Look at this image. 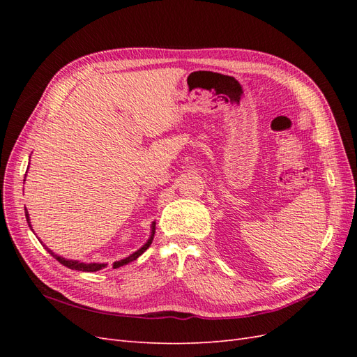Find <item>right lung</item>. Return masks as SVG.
<instances>
[{"label":"right lung","instance_id":"right-lung-1","mask_svg":"<svg viewBox=\"0 0 357 357\" xmlns=\"http://www.w3.org/2000/svg\"><path fill=\"white\" fill-rule=\"evenodd\" d=\"M25 181V180H24ZM25 218H26V222H28V225H29V228H31V222H29V214H28V211H25ZM155 222L152 223V234H150V238L147 240V243L142 247V248H138L137 252H134L132 255H129L128 257H125V259H121V261H116L114 264H113V268H119V266H123V265H126V264H129V262H132V261H135V259L138 257V256H142L147 248L150 247V244H152V241H153V235H155ZM43 244V243H41ZM43 247L46 248V250L56 259V261L59 262V264H62L63 266H67V268H70V269H75V271H84V273H95V271H100V269H102V268H105L107 266V264H84V262H80V261H73V259H66V257H62V256H59V255H55L53 253L50 248H47L45 244H43Z\"/></svg>","mask_w":357,"mask_h":357}]
</instances>
